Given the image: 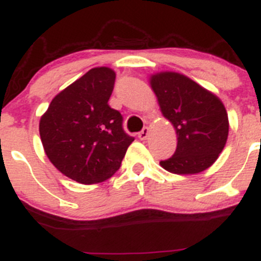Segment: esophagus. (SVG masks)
<instances>
[{
  "label": "esophagus",
  "mask_w": 261,
  "mask_h": 261,
  "mask_svg": "<svg viewBox=\"0 0 261 261\" xmlns=\"http://www.w3.org/2000/svg\"><path fill=\"white\" fill-rule=\"evenodd\" d=\"M149 134H150V128L149 127H144L143 130L139 133V139H140V140H146L147 136H149Z\"/></svg>",
  "instance_id": "34e87169"
}]
</instances>
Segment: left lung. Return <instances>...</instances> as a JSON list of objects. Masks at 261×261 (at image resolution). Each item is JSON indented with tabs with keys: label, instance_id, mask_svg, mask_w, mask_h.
<instances>
[{
	"label": "left lung",
	"instance_id": "left-lung-1",
	"mask_svg": "<svg viewBox=\"0 0 261 261\" xmlns=\"http://www.w3.org/2000/svg\"><path fill=\"white\" fill-rule=\"evenodd\" d=\"M149 83L160 112L177 134L174 155L160 162L174 174H197L217 160L228 136V116L222 101L187 75L158 72Z\"/></svg>",
	"mask_w": 261,
	"mask_h": 261
}]
</instances>
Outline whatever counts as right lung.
<instances>
[{"label": "right lung", "instance_id": "add662e5", "mask_svg": "<svg viewBox=\"0 0 261 261\" xmlns=\"http://www.w3.org/2000/svg\"><path fill=\"white\" fill-rule=\"evenodd\" d=\"M116 73L96 67L60 91L39 122L44 151L62 174L82 184L109 179L134 141L109 106Z\"/></svg>", "mask_w": 261, "mask_h": 261}]
</instances>
